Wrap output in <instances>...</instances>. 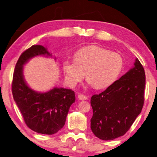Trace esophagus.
I'll list each match as a JSON object with an SVG mask.
<instances>
[{"mask_svg":"<svg viewBox=\"0 0 157 157\" xmlns=\"http://www.w3.org/2000/svg\"><path fill=\"white\" fill-rule=\"evenodd\" d=\"M78 98L79 100H87V99H88V97H87V96H86V95H83V94H79V95H78Z\"/></svg>","mask_w":157,"mask_h":157,"instance_id":"34e87169","label":"esophagus"}]
</instances>
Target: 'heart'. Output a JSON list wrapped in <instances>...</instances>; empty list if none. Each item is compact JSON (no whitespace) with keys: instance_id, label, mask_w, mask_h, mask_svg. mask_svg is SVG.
<instances>
[{"instance_id":"heart-1","label":"heart","mask_w":157,"mask_h":157,"mask_svg":"<svg viewBox=\"0 0 157 157\" xmlns=\"http://www.w3.org/2000/svg\"><path fill=\"white\" fill-rule=\"evenodd\" d=\"M123 67L119 54L97 45L82 48L74 55V59L63 61L65 79L73 87L83 80L86 72L90 85L97 89L107 88L117 80Z\"/></svg>"}]
</instances>
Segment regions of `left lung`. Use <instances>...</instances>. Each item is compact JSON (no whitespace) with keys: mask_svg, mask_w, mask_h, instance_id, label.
Here are the masks:
<instances>
[{"mask_svg":"<svg viewBox=\"0 0 157 157\" xmlns=\"http://www.w3.org/2000/svg\"><path fill=\"white\" fill-rule=\"evenodd\" d=\"M145 73L138 59L134 67L98 95L90 99V128L96 137L112 140L128 131L144 105Z\"/></svg>","mask_w":157,"mask_h":157,"instance_id":"8db88e82","label":"left lung"}]
</instances>
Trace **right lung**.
Segmentation results:
<instances>
[{
  "label": "right lung",
  "instance_id": "add662e5",
  "mask_svg": "<svg viewBox=\"0 0 157 157\" xmlns=\"http://www.w3.org/2000/svg\"><path fill=\"white\" fill-rule=\"evenodd\" d=\"M39 55L52 54L40 45H33L21 53L14 68L12 92L26 126L38 133L53 135L64 126L69 108L75 102V93L63 88L38 93L28 86L24 78L23 66Z\"/></svg>",
  "mask_w": 157,
  "mask_h": 157
}]
</instances>
